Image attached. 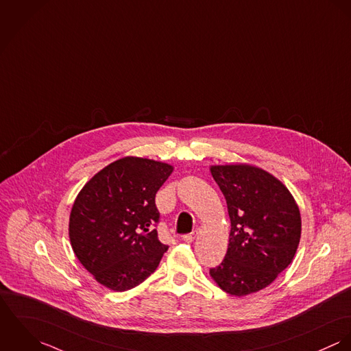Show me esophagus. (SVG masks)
Segmentation results:
<instances>
[{
	"label": "esophagus",
	"instance_id": "esophagus-1",
	"mask_svg": "<svg viewBox=\"0 0 351 351\" xmlns=\"http://www.w3.org/2000/svg\"><path fill=\"white\" fill-rule=\"evenodd\" d=\"M196 237H197V230H194L193 233L184 234V235H183V241H186V242H193Z\"/></svg>",
	"mask_w": 351,
	"mask_h": 351
}]
</instances>
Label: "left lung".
Segmentation results:
<instances>
[{
	"label": "left lung",
	"mask_w": 351,
	"mask_h": 351,
	"mask_svg": "<svg viewBox=\"0 0 351 351\" xmlns=\"http://www.w3.org/2000/svg\"><path fill=\"white\" fill-rule=\"evenodd\" d=\"M232 222L223 261L210 274L234 296L258 292L293 260L302 218L288 189L269 172L249 165H211Z\"/></svg>",
	"instance_id": "1"
}]
</instances>
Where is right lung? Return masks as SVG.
<instances>
[{"label":"right lung","mask_w":351,"mask_h":351,"mask_svg":"<svg viewBox=\"0 0 351 351\" xmlns=\"http://www.w3.org/2000/svg\"><path fill=\"white\" fill-rule=\"evenodd\" d=\"M172 171L167 162L122 157L80 190L69 235L80 264L104 287L128 291L156 271L168 246L155 229V196Z\"/></svg>","instance_id":"1"}]
</instances>
